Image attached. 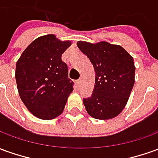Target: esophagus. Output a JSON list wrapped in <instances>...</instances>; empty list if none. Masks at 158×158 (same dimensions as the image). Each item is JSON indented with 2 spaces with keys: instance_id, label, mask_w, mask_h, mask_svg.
<instances>
[{
  "instance_id": "obj_1",
  "label": "esophagus",
  "mask_w": 158,
  "mask_h": 158,
  "mask_svg": "<svg viewBox=\"0 0 158 158\" xmlns=\"http://www.w3.org/2000/svg\"><path fill=\"white\" fill-rule=\"evenodd\" d=\"M76 85H77V86H79L80 85V84H81V79H78V80H76Z\"/></svg>"
}]
</instances>
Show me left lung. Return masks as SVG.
Returning <instances> with one entry per match:
<instances>
[{
	"label": "left lung",
	"mask_w": 158,
	"mask_h": 158,
	"mask_svg": "<svg viewBox=\"0 0 158 158\" xmlns=\"http://www.w3.org/2000/svg\"><path fill=\"white\" fill-rule=\"evenodd\" d=\"M78 48L90 59L95 71L91 97L83 99L87 113L98 120L117 116L127 103L135 82L133 58L121 45L79 41Z\"/></svg>",
	"instance_id": "1"
}]
</instances>
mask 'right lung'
<instances>
[{
    "mask_svg": "<svg viewBox=\"0 0 158 158\" xmlns=\"http://www.w3.org/2000/svg\"><path fill=\"white\" fill-rule=\"evenodd\" d=\"M72 41L54 34L37 37L16 63L15 79L19 97L27 110L42 120H52L63 112L73 90L61 56Z\"/></svg>",
    "mask_w": 158,
    "mask_h": 158,
    "instance_id": "1",
    "label": "right lung"
}]
</instances>
